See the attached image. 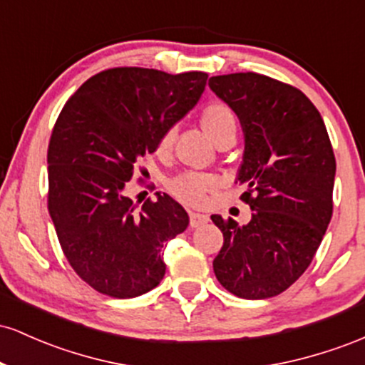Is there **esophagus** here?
<instances>
[{
  "instance_id": "obj_1",
  "label": "esophagus",
  "mask_w": 365,
  "mask_h": 365,
  "mask_svg": "<svg viewBox=\"0 0 365 365\" xmlns=\"http://www.w3.org/2000/svg\"><path fill=\"white\" fill-rule=\"evenodd\" d=\"M209 221L207 215H200V212H190V226L192 228H197V226L206 225Z\"/></svg>"
}]
</instances>
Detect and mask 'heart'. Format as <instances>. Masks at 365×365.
<instances>
[{
  "label": "heart",
  "mask_w": 365,
  "mask_h": 365,
  "mask_svg": "<svg viewBox=\"0 0 365 365\" xmlns=\"http://www.w3.org/2000/svg\"><path fill=\"white\" fill-rule=\"evenodd\" d=\"M200 123H202L204 130L212 140L217 142L223 139L228 133H235L237 121L235 115H233L232 108L225 103H209L200 113ZM171 140H173V132H165L159 139L158 149L166 150L170 148ZM216 185V180L209 175L195 173V171H188L183 173L182 177L175 178L171 182V192L178 197L183 202L190 204V206H200L206 200V195L209 190H212Z\"/></svg>",
  "instance_id": "obj_1"
}]
</instances>
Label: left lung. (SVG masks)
<instances>
[{"label": "left lung", "mask_w": 365, "mask_h": 365, "mask_svg": "<svg viewBox=\"0 0 365 365\" xmlns=\"http://www.w3.org/2000/svg\"><path fill=\"white\" fill-rule=\"evenodd\" d=\"M209 87L244 130L237 182L252 209L247 225L211 216L225 238L212 267L233 295L269 299L304 274L331 221L336 161L328 130L302 91L266 75H217Z\"/></svg>", "instance_id": "1"}]
</instances>
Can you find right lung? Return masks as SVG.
Segmentation results:
<instances>
[{
  "label": "right lung",
  "instance_id": "add662e5",
  "mask_svg": "<svg viewBox=\"0 0 365 365\" xmlns=\"http://www.w3.org/2000/svg\"><path fill=\"white\" fill-rule=\"evenodd\" d=\"M206 81L121 66L91 77L63 106L48 148V209L70 266L99 293L132 299L165 276L163 245L185 232L188 215L159 192L137 211L128 182Z\"/></svg>",
  "mask_w": 365,
  "mask_h": 365
}]
</instances>
